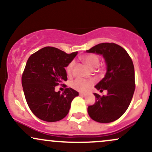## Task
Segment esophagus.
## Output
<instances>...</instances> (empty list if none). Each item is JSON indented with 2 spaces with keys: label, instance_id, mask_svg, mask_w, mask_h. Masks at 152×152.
<instances>
[{
  "label": "esophagus",
  "instance_id": "34e87169",
  "mask_svg": "<svg viewBox=\"0 0 152 152\" xmlns=\"http://www.w3.org/2000/svg\"><path fill=\"white\" fill-rule=\"evenodd\" d=\"M86 95H87L86 93H79V96H80L84 97V96H86Z\"/></svg>",
  "mask_w": 152,
  "mask_h": 152
}]
</instances>
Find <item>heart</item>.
I'll use <instances>...</instances> for the list:
<instances>
[{
  "label": "heart",
  "instance_id": "b5f03b06",
  "mask_svg": "<svg viewBox=\"0 0 152 152\" xmlns=\"http://www.w3.org/2000/svg\"><path fill=\"white\" fill-rule=\"evenodd\" d=\"M83 61L91 69L97 67L100 63V58L98 55L94 53L88 54L85 56L83 58ZM75 65V61H72L69 64V65L66 67V72L68 75H71L74 70V67ZM94 83V81L92 79H83V78H77L73 82L71 86L74 89L79 91H86L90 88Z\"/></svg>",
  "mask_w": 152,
  "mask_h": 152
}]
</instances>
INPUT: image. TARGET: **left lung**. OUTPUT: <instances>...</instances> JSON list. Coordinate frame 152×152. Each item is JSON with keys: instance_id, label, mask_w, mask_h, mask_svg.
I'll list each match as a JSON object with an SVG mask.
<instances>
[{"instance_id": "obj_1", "label": "left lung", "mask_w": 152, "mask_h": 152, "mask_svg": "<svg viewBox=\"0 0 152 152\" xmlns=\"http://www.w3.org/2000/svg\"><path fill=\"white\" fill-rule=\"evenodd\" d=\"M86 52L102 54L107 66L105 76L95 86L101 92L107 91V95L94 94L96 100L88 106V115L99 123L116 121L128 109L135 90L133 61L124 48L114 43H99Z\"/></svg>"}]
</instances>
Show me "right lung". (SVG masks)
<instances>
[{"label": "right lung", "instance_id": "obj_1", "mask_svg": "<svg viewBox=\"0 0 152 152\" xmlns=\"http://www.w3.org/2000/svg\"><path fill=\"white\" fill-rule=\"evenodd\" d=\"M47 46L38 50L28 59L22 74V86L28 105L35 116L43 121L61 120L69 113L71 102L78 92L66 88L62 94L55 86L67 81L65 67L77 55Z\"/></svg>", "mask_w": 152, "mask_h": 152}]
</instances>
